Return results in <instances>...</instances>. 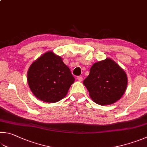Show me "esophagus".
Masks as SVG:
<instances>
[{
    "mask_svg": "<svg viewBox=\"0 0 147 147\" xmlns=\"http://www.w3.org/2000/svg\"><path fill=\"white\" fill-rule=\"evenodd\" d=\"M77 80H78L79 82H82L83 80V77L82 76H78L77 77Z\"/></svg>",
    "mask_w": 147,
    "mask_h": 147,
    "instance_id": "obj_1",
    "label": "esophagus"
}]
</instances>
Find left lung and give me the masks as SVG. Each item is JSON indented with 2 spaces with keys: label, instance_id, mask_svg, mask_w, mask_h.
I'll return each instance as SVG.
<instances>
[{
  "label": "left lung",
  "instance_id": "obj_1",
  "mask_svg": "<svg viewBox=\"0 0 147 147\" xmlns=\"http://www.w3.org/2000/svg\"><path fill=\"white\" fill-rule=\"evenodd\" d=\"M127 84L123 69L109 58L94 63L84 81L90 98L100 105H111L118 101L124 94Z\"/></svg>",
  "mask_w": 147,
  "mask_h": 147
}]
</instances>
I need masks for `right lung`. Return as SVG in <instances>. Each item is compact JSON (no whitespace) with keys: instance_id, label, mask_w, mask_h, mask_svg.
<instances>
[{"instance_id":"right-lung-1","label":"right lung","mask_w":147,"mask_h":147,"mask_svg":"<svg viewBox=\"0 0 147 147\" xmlns=\"http://www.w3.org/2000/svg\"><path fill=\"white\" fill-rule=\"evenodd\" d=\"M28 83L38 100L55 103L63 99L74 82L60 56L48 51L34 61L28 71Z\"/></svg>"}]
</instances>
